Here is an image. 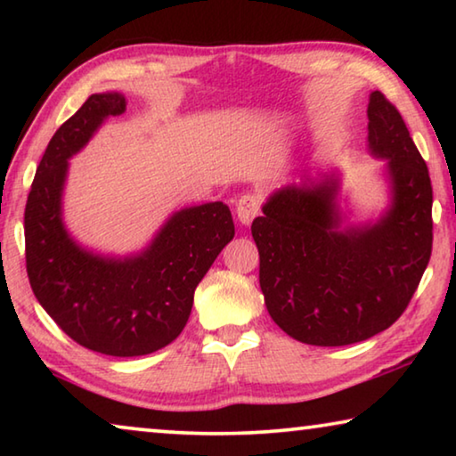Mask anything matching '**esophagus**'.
Wrapping results in <instances>:
<instances>
[{"label": "esophagus", "instance_id": "obj_1", "mask_svg": "<svg viewBox=\"0 0 456 456\" xmlns=\"http://www.w3.org/2000/svg\"><path fill=\"white\" fill-rule=\"evenodd\" d=\"M235 211L239 221H241L243 225H249L261 211V199L257 195H253V192H245V195L239 197Z\"/></svg>", "mask_w": 456, "mask_h": 456}]
</instances>
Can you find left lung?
Returning <instances> with one entry per match:
<instances>
[{
    "instance_id": "1",
    "label": "left lung",
    "mask_w": 456,
    "mask_h": 456,
    "mask_svg": "<svg viewBox=\"0 0 456 456\" xmlns=\"http://www.w3.org/2000/svg\"><path fill=\"white\" fill-rule=\"evenodd\" d=\"M368 142L388 159L392 207L374 227L338 231V179L285 184L251 225L267 312L312 346H348L390 328L411 304L432 253V184L398 108L368 104Z\"/></svg>"
}]
</instances>
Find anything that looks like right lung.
I'll return each mask as SVG.
<instances>
[{"label":"right lung","mask_w":456,"mask_h":456,"mask_svg":"<svg viewBox=\"0 0 456 456\" xmlns=\"http://www.w3.org/2000/svg\"><path fill=\"white\" fill-rule=\"evenodd\" d=\"M125 110L118 92L92 94L56 130L24 215L26 269L37 302L76 344L118 358L144 356L179 338L199 281L235 235L229 207L217 200L175 213L136 257H98L68 237L60 209L68 159L104 118Z\"/></svg>","instance_id":"add662e5"}]
</instances>
